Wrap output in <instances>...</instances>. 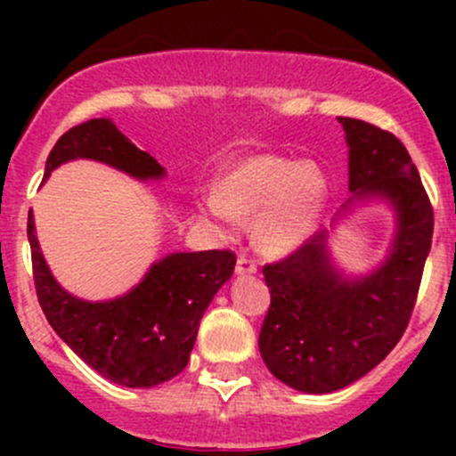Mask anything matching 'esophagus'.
<instances>
[{
    "mask_svg": "<svg viewBox=\"0 0 456 456\" xmlns=\"http://www.w3.org/2000/svg\"><path fill=\"white\" fill-rule=\"evenodd\" d=\"M236 273L238 275H256L257 273V265L254 260H249L247 256H240L236 262Z\"/></svg>",
    "mask_w": 456,
    "mask_h": 456,
    "instance_id": "obj_1",
    "label": "esophagus"
}]
</instances>
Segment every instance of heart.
I'll return each instance as SVG.
<instances>
[{
	"label": "heart",
	"instance_id": "1",
	"mask_svg": "<svg viewBox=\"0 0 456 456\" xmlns=\"http://www.w3.org/2000/svg\"><path fill=\"white\" fill-rule=\"evenodd\" d=\"M329 196V176L315 160L251 154L227 165L205 209L223 223L254 220L257 247L271 256H287L314 238Z\"/></svg>",
	"mask_w": 456,
	"mask_h": 456
}]
</instances>
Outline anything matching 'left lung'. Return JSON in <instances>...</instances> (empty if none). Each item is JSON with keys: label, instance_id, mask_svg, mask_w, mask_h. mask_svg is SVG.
Instances as JSON below:
<instances>
[{"label": "left lung", "instance_id": "8db88e82", "mask_svg": "<svg viewBox=\"0 0 456 456\" xmlns=\"http://www.w3.org/2000/svg\"><path fill=\"white\" fill-rule=\"evenodd\" d=\"M339 123L353 196L330 229L262 269L271 306L257 339L260 355L271 375L306 395L346 388L393 351L415 306L435 224L402 141L360 118L339 117ZM370 201H386L394 211L389 254L366 274H346L334 262L330 236L339 219Z\"/></svg>", "mask_w": 456, "mask_h": 456}]
</instances>
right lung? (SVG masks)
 Masks as SVG:
<instances>
[{
  "label": "right lung",
  "mask_w": 456,
  "mask_h": 456,
  "mask_svg": "<svg viewBox=\"0 0 456 456\" xmlns=\"http://www.w3.org/2000/svg\"><path fill=\"white\" fill-rule=\"evenodd\" d=\"M77 159L105 163L141 183L163 181L167 174L110 118H90L54 142L44 181L59 165ZM28 242L45 320L87 366L126 388H151L185 369L202 315L236 266L232 251H176L151 262L141 282L123 296L84 300L66 291L50 271L32 209Z\"/></svg>",
  "instance_id": "right-lung-1"
}]
</instances>
